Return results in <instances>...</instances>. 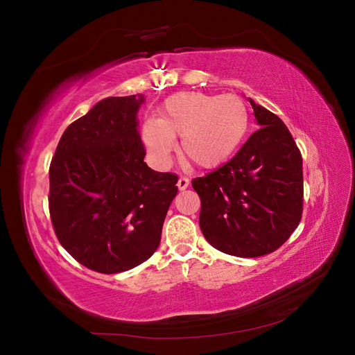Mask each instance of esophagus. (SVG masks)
I'll return each mask as SVG.
<instances>
[{
    "instance_id": "esophagus-1",
    "label": "esophagus",
    "mask_w": 355,
    "mask_h": 355,
    "mask_svg": "<svg viewBox=\"0 0 355 355\" xmlns=\"http://www.w3.org/2000/svg\"><path fill=\"white\" fill-rule=\"evenodd\" d=\"M188 185H189V179L185 178V176H180L179 180H178V188H179L180 191H184V189L188 188Z\"/></svg>"
}]
</instances>
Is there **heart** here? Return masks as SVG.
Listing matches in <instances>:
<instances>
[{"mask_svg": "<svg viewBox=\"0 0 355 355\" xmlns=\"http://www.w3.org/2000/svg\"><path fill=\"white\" fill-rule=\"evenodd\" d=\"M249 130V111L235 94L182 92L166 99L158 118H148L142 139L149 154L166 163L180 137V153L201 168L225 163Z\"/></svg>", "mask_w": 355, "mask_h": 355, "instance_id": "1", "label": "heart"}]
</instances>
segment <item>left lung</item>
I'll use <instances>...</instances> for the list:
<instances>
[{"instance_id":"8db88e82","label":"left lung","mask_w":355,"mask_h":355,"mask_svg":"<svg viewBox=\"0 0 355 355\" xmlns=\"http://www.w3.org/2000/svg\"><path fill=\"white\" fill-rule=\"evenodd\" d=\"M249 101L259 130L227 164L192 180L202 235L214 249L239 257L275 252L304 210L299 148L280 118Z\"/></svg>"}]
</instances>
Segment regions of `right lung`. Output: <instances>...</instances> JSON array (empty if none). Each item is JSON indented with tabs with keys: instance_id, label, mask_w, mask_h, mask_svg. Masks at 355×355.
Returning <instances> with one entry per match:
<instances>
[{
	"instance_id": "obj_1",
	"label": "right lung",
	"mask_w": 355,
	"mask_h": 355,
	"mask_svg": "<svg viewBox=\"0 0 355 355\" xmlns=\"http://www.w3.org/2000/svg\"><path fill=\"white\" fill-rule=\"evenodd\" d=\"M144 96L108 98L63 132L49 170V210L59 243L89 270L116 274L153 256L178 176L144 161Z\"/></svg>"
}]
</instances>
